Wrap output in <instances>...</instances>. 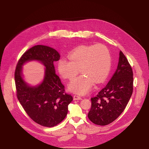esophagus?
Instances as JSON below:
<instances>
[{
	"instance_id": "esophagus-1",
	"label": "esophagus",
	"mask_w": 149,
	"mask_h": 149,
	"mask_svg": "<svg viewBox=\"0 0 149 149\" xmlns=\"http://www.w3.org/2000/svg\"><path fill=\"white\" fill-rule=\"evenodd\" d=\"M81 99H82V98L79 95H74V100H81Z\"/></svg>"
}]
</instances>
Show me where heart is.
Masks as SVG:
<instances>
[{"instance_id": "1", "label": "heart", "mask_w": 149, "mask_h": 149, "mask_svg": "<svg viewBox=\"0 0 149 149\" xmlns=\"http://www.w3.org/2000/svg\"><path fill=\"white\" fill-rule=\"evenodd\" d=\"M70 59H60L58 70L62 77L71 79L81 69L83 74L68 84L69 90L78 94L88 93L94 82H103L110 71L111 55L109 49L102 44L81 46L70 54Z\"/></svg>"}]
</instances>
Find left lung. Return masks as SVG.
<instances>
[{
	"instance_id": "8db88e82",
	"label": "left lung",
	"mask_w": 149,
	"mask_h": 149,
	"mask_svg": "<svg viewBox=\"0 0 149 149\" xmlns=\"http://www.w3.org/2000/svg\"><path fill=\"white\" fill-rule=\"evenodd\" d=\"M117 68L111 79L91 98L88 117L93 123L105 125L117 118L125 109L133 90V74L128 60L120 51Z\"/></svg>"
}]
</instances>
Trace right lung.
Returning a JSON list of instances; mask_svg holds the SVG:
<instances>
[{
  "label": "right lung",
  "instance_id": "1",
  "mask_svg": "<svg viewBox=\"0 0 149 149\" xmlns=\"http://www.w3.org/2000/svg\"><path fill=\"white\" fill-rule=\"evenodd\" d=\"M59 58L56 49L38 45L25 52L16 65L15 80L18 100L31 118L42 126L51 127L60 123L65 118L68 106L73 100L65 93L64 86L55 74L54 62ZM33 60L46 67L44 79L36 86L27 83L22 72L23 66Z\"/></svg>",
  "mask_w": 149,
  "mask_h": 149
}]
</instances>
